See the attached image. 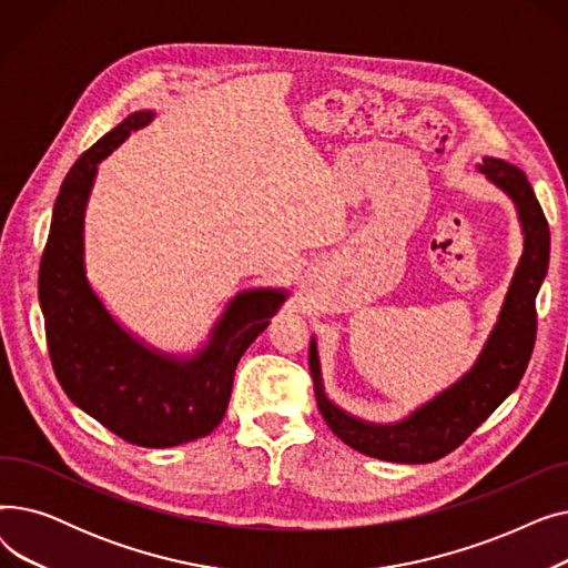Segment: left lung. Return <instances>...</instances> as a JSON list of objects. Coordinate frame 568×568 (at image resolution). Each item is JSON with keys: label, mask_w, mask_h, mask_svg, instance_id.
<instances>
[{"label": "left lung", "mask_w": 568, "mask_h": 568, "mask_svg": "<svg viewBox=\"0 0 568 568\" xmlns=\"http://www.w3.org/2000/svg\"><path fill=\"white\" fill-rule=\"evenodd\" d=\"M479 172L516 202L525 251L495 329L471 371L430 403L414 409L400 424L379 426L356 419L326 398L317 347L311 341L308 364L324 422L347 446L366 456L414 465L433 463L452 454L516 389L529 364L536 341V294L546 278L550 260L548 221L520 168L499 159H484Z\"/></svg>", "instance_id": "left-lung-1"}]
</instances>
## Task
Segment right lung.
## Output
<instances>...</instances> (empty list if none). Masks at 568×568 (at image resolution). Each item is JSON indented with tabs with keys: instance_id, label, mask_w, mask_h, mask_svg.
I'll list each match as a JSON object with an SVG mask.
<instances>
[{
	"instance_id": "right-lung-1",
	"label": "right lung",
	"mask_w": 568,
	"mask_h": 568,
	"mask_svg": "<svg viewBox=\"0 0 568 568\" xmlns=\"http://www.w3.org/2000/svg\"><path fill=\"white\" fill-rule=\"evenodd\" d=\"M152 119L154 112H133L69 170L41 257L39 302L50 362L67 396L116 437L165 449L200 439L223 422L234 368L287 292L236 294L193 359L149 349L112 320L84 276V206L97 165Z\"/></svg>"
}]
</instances>
